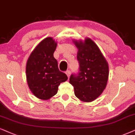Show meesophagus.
<instances>
[{"instance_id":"1","label":"esophagus","mask_w":135,"mask_h":135,"mask_svg":"<svg viewBox=\"0 0 135 135\" xmlns=\"http://www.w3.org/2000/svg\"><path fill=\"white\" fill-rule=\"evenodd\" d=\"M66 75H67V76L68 77H69L70 76V73H71V71H70V70H67L66 71Z\"/></svg>"}]
</instances>
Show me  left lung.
Listing matches in <instances>:
<instances>
[{"mask_svg": "<svg viewBox=\"0 0 135 135\" xmlns=\"http://www.w3.org/2000/svg\"><path fill=\"white\" fill-rule=\"evenodd\" d=\"M78 48L79 71L72 73L70 83L75 96L81 101L90 102L105 90L108 78V65L96 44L89 38L84 42L74 41Z\"/></svg>", "mask_w": 135, "mask_h": 135, "instance_id": "1", "label": "left lung"}]
</instances>
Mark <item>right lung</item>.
<instances>
[{"label": "right lung", "mask_w": 135, "mask_h": 135, "mask_svg": "<svg viewBox=\"0 0 135 135\" xmlns=\"http://www.w3.org/2000/svg\"><path fill=\"white\" fill-rule=\"evenodd\" d=\"M57 43L51 37L44 39L35 47L27 62L28 87L38 98L48 100L57 94L59 86L68 79L60 71L54 57Z\"/></svg>", "instance_id": "add662e5"}]
</instances>
